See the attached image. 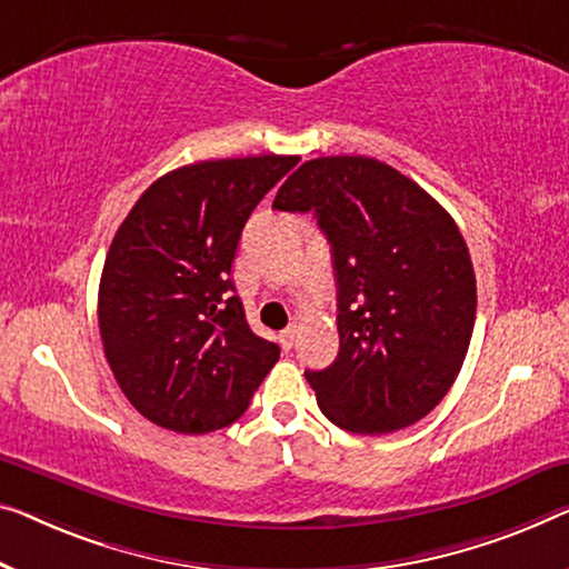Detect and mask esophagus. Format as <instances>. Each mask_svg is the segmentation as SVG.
<instances>
[{
    "instance_id": "34e87169",
    "label": "esophagus",
    "mask_w": 569,
    "mask_h": 569,
    "mask_svg": "<svg viewBox=\"0 0 569 569\" xmlns=\"http://www.w3.org/2000/svg\"><path fill=\"white\" fill-rule=\"evenodd\" d=\"M278 342H281V347L283 350L288 352L293 347V342H296V327H286L281 335H278Z\"/></svg>"
}]
</instances>
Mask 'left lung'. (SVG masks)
I'll use <instances>...</instances> for the list:
<instances>
[{
    "label": "left lung",
    "instance_id": "8db88e82",
    "mask_svg": "<svg viewBox=\"0 0 569 569\" xmlns=\"http://www.w3.org/2000/svg\"><path fill=\"white\" fill-rule=\"evenodd\" d=\"M273 209L311 211L332 244L339 352L329 368L307 370L321 413L372 437L427 417L462 368L478 303L455 219L366 156L307 160Z\"/></svg>",
    "mask_w": 569,
    "mask_h": 569
}]
</instances>
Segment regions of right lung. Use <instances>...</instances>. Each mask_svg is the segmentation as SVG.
I'll return each mask as SVG.
<instances>
[{"mask_svg":"<svg viewBox=\"0 0 569 569\" xmlns=\"http://www.w3.org/2000/svg\"><path fill=\"white\" fill-rule=\"evenodd\" d=\"M299 160L176 168L148 186L109 244L101 345L127 401L158 427L178 435L230 427L281 358L250 329L230 273L252 209Z\"/></svg>","mask_w":569,"mask_h":569,"instance_id":"1","label":"right lung"}]
</instances>
